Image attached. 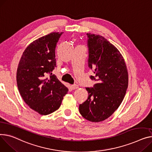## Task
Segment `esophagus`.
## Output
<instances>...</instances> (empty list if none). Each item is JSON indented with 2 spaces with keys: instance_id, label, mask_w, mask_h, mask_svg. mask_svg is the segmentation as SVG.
I'll return each mask as SVG.
<instances>
[{
  "instance_id": "obj_1",
  "label": "esophagus",
  "mask_w": 152,
  "mask_h": 152,
  "mask_svg": "<svg viewBox=\"0 0 152 152\" xmlns=\"http://www.w3.org/2000/svg\"><path fill=\"white\" fill-rule=\"evenodd\" d=\"M71 87H72V88L73 90H75V89H76V88H78V86L76 85V84H74V85H72V86H71Z\"/></svg>"
}]
</instances>
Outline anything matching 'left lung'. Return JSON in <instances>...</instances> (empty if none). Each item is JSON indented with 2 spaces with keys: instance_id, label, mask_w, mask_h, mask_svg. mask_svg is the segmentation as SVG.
I'll use <instances>...</instances> for the list:
<instances>
[{
  "instance_id": "left-lung-1",
  "label": "left lung",
  "mask_w": 152,
  "mask_h": 152,
  "mask_svg": "<svg viewBox=\"0 0 152 152\" xmlns=\"http://www.w3.org/2000/svg\"><path fill=\"white\" fill-rule=\"evenodd\" d=\"M88 66L96 83L86 88L87 99L79 105L81 115L92 122L107 119L118 109L128 86V73L123 56L104 37L88 33Z\"/></svg>"
}]
</instances>
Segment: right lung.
<instances>
[{
  "mask_svg": "<svg viewBox=\"0 0 152 152\" xmlns=\"http://www.w3.org/2000/svg\"><path fill=\"white\" fill-rule=\"evenodd\" d=\"M63 32L37 39L24 50L16 72L17 86L24 102L40 115L57 110L68 89L51 73L56 66L55 50ZM47 73H50L49 78Z\"/></svg>",
  "mask_w": 152,
  "mask_h": 152,
  "instance_id": "add662e5",
  "label": "right lung"
}]
</instances>
